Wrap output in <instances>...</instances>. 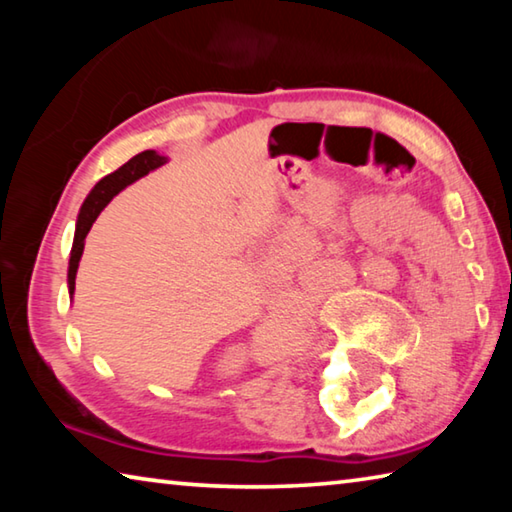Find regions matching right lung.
Returning <instances> with one entry per match:
<instances>
[{"mask_svg": "<svg viewBox=\"0 0 512 512\" xmlns=\"http://www.w3.org/2000/svg\"><path fill=\"white\" fill-rule=\"evenodd\" d=\"M169 158L158 151H142L137 153L135 158L128 160L124 167L117 171L108 173L106 178H101L97 185L90 189V194L85 196V201L76 216V230H74V241H72V253H69V266H67V289L69 298L74 296V284H76V271H79V262L85 248V237L92 228V223L97 221L103 207H106L112 198H115L121 189L133 185L135 180L144 178L146 173L160 169L162 164H167Z\"/></svg>", "mask_w": 512, "mask_h": 512, "instance_id": "obj_1", "label": "right lung"}]
</instances>
